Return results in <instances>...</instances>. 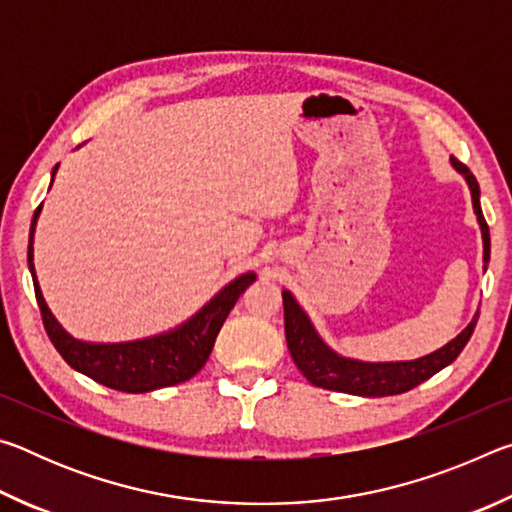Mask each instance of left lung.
Wrapping results in <instances>:
<instances>
[{
  "label": "left lung",
  "mask_w": 512,
  "mask_h": 512,
  "mask_svg": "<svg viewBox=\"0 0 512 512\" xmlns=\"http://www.w3.org/2000/svg\"><path fill=\"white\" fill-rule=\"evenodd\" d=\"M452 167L465 178L467 187L472 194V207L479 221L481 237H483V271L490 262V230L488 223L483 219L481 212V189L476 178L470 173L465 164L452 158ZM284 302V334H287V345L293 361L300 368L302 375L307 377L309 384L327 388V391H339L361 397H386V395H400L411 391L422 381L436 375L443 368H447L463 348L470 341V336L479 320V311L470 320L456 339L449 341L443 348L424 354L420 359L411 361H359L343 357V354L334 352L329 345L320 339L314 323H311L305 309L298 305L293 293L284 289L282 291Z\"/></svg>",
  "instance_id": "obj_1"
}]
</instances>
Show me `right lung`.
<instances>
[{"label":"right lung","mask_w":512,"mask_h":512,"mask_svg":"<svg viewBox=\"0 0 512 512\" xmlns=\"http://www.w3.org/2000/svg\"><path fill=\"white\" fill-rule=\"evenodd\" d=\"M56 171L58 164L51 169V183H54ZM40 210L42 205L33 214L29 232V271L49 339L60 352V357L74 370L121 393H151L192 379L210 359L216 334L228 318L230 309L235 307L241 293L257 280L253 271L241 273L225 284L214 298H210V302H205L192 318H187L185 323L169 329V332L124 343H92L74 339L49 311L45 296L40 291L36 266H33V235H36Z\"/></svg>","instance_id":"right-lung-1"}]
</instances>
